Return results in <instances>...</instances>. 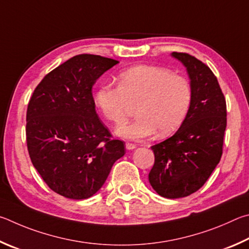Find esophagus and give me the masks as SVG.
<instances>
[{
    "mask_svg": "<svg viewBox=\"0 0 249 249\" xmlns=\"http://www.w3.org/2000/svg\"><path fill=\"white\" fill-rule=\"evenodd\" d=\"M136 147H137V145L133 144V143H129V142L125 143V149L127 150H134Z\"/></svg>",
    "mask_w": 249,
    "mask_h": 249,
    "instance_id": "esophagus-1",
    "label": "esophagus"
}]
</instances>
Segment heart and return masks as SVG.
Masks as SVG:
<instances>
[{
	"label": "heart",
	"mask_w": 249,
	"mask_h": 249,
	"mask_svg": "<svg viewBox=\"0 0 249 249\" xmlns=\"http://www.w3.org/2000/svg\"><path fill=\"white\" fill-rule=\"evenodd\" d=\"M194 98L189 80L158 65H137L120 72L117 87L102 85L94 100L103 117L120 127L127 122L132 106L138 118L117 130L125 139L141 140L158 131L166 137L184 124Z\"/></svg>",
	"instance_id": "1"
}]
</instances>
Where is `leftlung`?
<instances>
[{
    "label": "left lung",
    "mask_w": 249,
    "mask_h": 249,
    "mask_svg": "<svg viewBox=\"0 0 249 249\" xmlns=\"http://www.w3.org/2000/svg\"><path fill=\"white\" fill-rule=\"evenodd\" d=\"M172 55L186 67L194 98L177 132L151 146L155 160L149 181L160 196L177 199L201 188L219 164L226 129V102L208 65L184 52Z\"/></svg>",
    "instance_id": "obj_1"
}]
</instances>
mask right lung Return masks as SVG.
Returning a JSON list of instances; mask_svg holds the SVG:
<instances>
[{
	"mask_svg": "<svg viewBox=\"0 0 249 249\" xmlns=\"http://www.w3.org/2000/svg\"><path fill=\"white\" fill-rule=\"evenodd\" d=\"M119 61L78 54L42 78L26 115L29 158L43 181L65 198L82 200L102 188L124 155L95 110L91 89Z\"/></svg>",
	"mask_w": 249,
	"mask_h": 249,
	"instance_id": "right-lung-1",
	"label": "right lung"
}]
</instances>
